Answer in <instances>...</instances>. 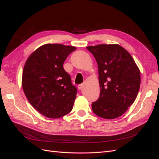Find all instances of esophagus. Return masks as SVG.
Here are the masks:
<instances>
[{
    "label": "esophagus",
    "instance_id": "34e87169",
    "mask_svg": "<svg viewBox=\"0 0 159 159\" xmlns=\"http://www.w3.org/2000/svg\"><path fill=\"white\" fill-rule=\"evenodd\" d=\"M78 89H80V90L84 88V84H80V85H78Z\"/></svg>",
    "mask_w": 159,
    "mask_h": 159
}]
</instances>
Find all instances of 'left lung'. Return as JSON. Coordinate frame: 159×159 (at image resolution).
Segmentation results:
<instances>
[{
	"label": "left lung",
	"instance_id": "left-lung-1",
	"mask_svg": "<svg viewBox=\"0 0 159 159\" xmlns=\"http://www.w3.org/2000/svg\"><path fill=\"white\" fill-rule=\"evenodd\" d=\"M98 66L100 94L91 104L98 116L113 119L121 116L135 100L141 73L131 54L118 44L88 46Z\"/></svg>",
	"mask_w": 159,
	"mask_h": 159
}]
</instances>
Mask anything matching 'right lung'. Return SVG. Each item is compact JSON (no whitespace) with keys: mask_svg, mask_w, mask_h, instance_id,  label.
Wrapping results in <instances>:
<instances>
[{"mask_svg":"<svg viewBox=\"0 0 159 159\" xmlns=\"http://www.w3.org/2000/svg\"><path fill=\"white\" fill-rule=\"evenodd\" d=\"M75 50L74 46L47 44L38 48L26 61L23 91L32 107L46 117L60 118L73 108L77 88L63 64Z\"/></svg>","mask_w":159,"mask_h":159,"instance_id":"right-lung-1","label":"right lung"}]
</instances>
